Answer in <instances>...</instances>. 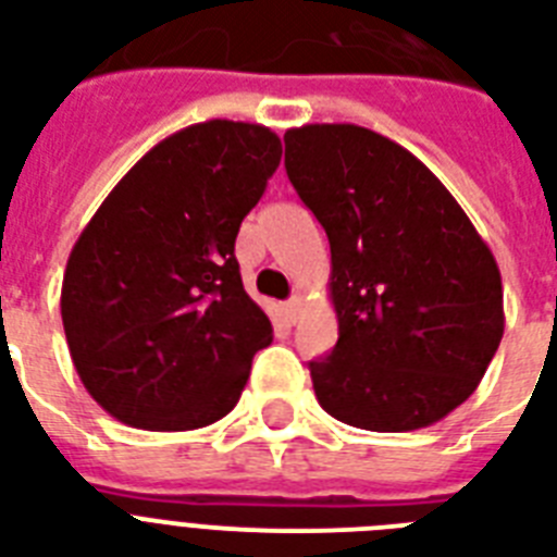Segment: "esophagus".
I'll list each match as a JSON object with an SVG mask.
<instances>
[{
	"label": "esophagus",
	"mask_w": 557,
	"mask_h": 557,
	"mask_svg": "<svg viewBox=\"0 0 557 557\" xmlns=\"http://www.w3.org/2000/svg\"><path fill=\"white\" fill-rule=\"evenodd\" d=\"M300 312H304V300L300 297H292L288 304H283V314H286L288 323L300 321Z\"/></svg>",
	"instance_id": "esophagus-1"
}]
</instances>
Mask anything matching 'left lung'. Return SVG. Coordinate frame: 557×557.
<instances>
[{"label": "left lung", "instance_id": "left-lung-1", "mask_svg": "<svg viewBox=\"0 0 557 557\" xmlns=\"http://www.w3.org/2000/svg\"><path fill=\"white\" fill-rule=\"evenodd\" d=\"M286 173L330 236L338 344L309 361L338 422L419 431L466 401L500 347V269L448 187L356 124L286 133Z\"/></svg>", "mask_w": 557, "mask_h": 557}]
</instances>
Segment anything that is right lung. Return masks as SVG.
Here are the masks:
<instances>
[{"label":"right lung","mask_w":557,"mask_h":557,"mask_svg":"<svg viewBox=\"0 0 557 557\" xmlns=\"http://www.w3.org/2000/svg\"><path fill=\"white\" fill-rule=\"evenodd\" d=\"M283 147L269 126L205 121L159 141L109 193L65 262L74 370L109 416L193 431L234 410L271 321L234 243Z\"/></svg>","instance_id":"obj_1"}]
</instances>
